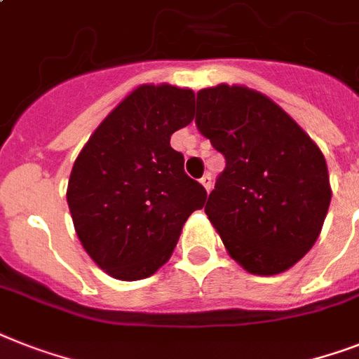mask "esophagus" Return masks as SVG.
<instances>
[{
	"label": "esophagus",
	"instance_id": "obj_1",
	"mask_svg": "<svg viewBox=\"0 0 359 359\" xmlns=\"http://www.w3.org/2000/svg\"><path fill=\"white\" fill-rule=\"evenodd\" d=\"M201 184L205 186L206 191H210V189H212V177H210V175H205V177L201 179Z\"/></svg>",
	"mask_w": 359,
	"mask_h": 359
}]
</instances>
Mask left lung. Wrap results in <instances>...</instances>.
<instances>
[{
  "mask_svg": "<svg viewBox=\"0 0 359 359\" xmlns=\"http://www.w3.org/2000/svg\"><path fill=\"white\" fill-rule=\"evenodd\" d=\"M195 123L226 160L205 212L230 258L262 276L293 267L330 206L321 149L275 101L241 84L199 90Z\"/></svg>",
  "mask_w": 359,
  "mask_h": 359,
  "instance_id": "8db88e82",
  "label": "left lung"
}]
</instances>
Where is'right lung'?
<instances>
[{"label":"right lung","instance_id":"1","mask_svg":"<svg viewBox=\"0 0 359 359\" xmlns=\"http://www.w3.org/2000/svg\"><path fill=\"white\" fill-rule=\"evenodd\" d=\"M195 94L142 84L101 121L69 175V214L84 250L118 280H142L170 260L206 189L184 173L171 134L191 123Z\"/></svg>","mask_w":359,"mask_h":359}]
</instances>
